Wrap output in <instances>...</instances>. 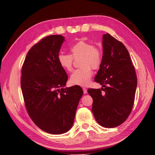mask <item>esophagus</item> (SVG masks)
I'll list each match as a JSON object with an SVG mask.
<instances>
[{"label": "esophagus", "instance_id": "34e87169", "mask_svg": "<svg viewBox=\"0 0 155 155\" xmlns=\"http://www.w3.org/2000/svg\"><path fill=\"white\" fill-rule=\"evenodd\" d=\"M83 92L84 94H87V90L85 87H83Z\"/></svg>", "mask_w": 155, "mask_h": 155}]
</instances>
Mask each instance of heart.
Wrapping results in <instances>:
<instances>
[{"label":"heart","mask_w":155,"mask_h":155,"mask_svg":"<svg viewBox=\"0 0 155 155\" xmlns=\"http://www.w3.org/2000/svg\"><path fill=\"white\" fill-rule=\"evenodd\" d=\"M72 55L60 53L58 56V63L63 69L70 71L72 68L74 58L82 56L81 68L75 70L70 76V81L74 85H85L90 81L92 75L91 67L97 69L102 61L101 51L95 48L92 43L86 41H79L70 46Z\"/></svg>","instance_id":"heart-1"}]
</instances>
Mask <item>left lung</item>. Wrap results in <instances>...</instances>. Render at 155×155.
I'll use <instances>...</instances> for the list:
<instances>
[{"label": "left lung", "mask_w": 155, "mask_h": 155, "mask_svg": "<svg viewBox=\"0 0 155 155\" xmlns=\"http://www.w3.org/2000/svg\"><path fill=\"white\" fill-rule=\"evenodd\" d=\"M102 45V61L94 78L102 87L89 88L88 93L93 99L92 110L97 122L113 128L123 124L132 110L137 77L123 43L107 33Z\"/></svg>", "instance_id": "obj_1"}]
</instances>
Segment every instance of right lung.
I'll return each mask as SVG.
<instances>
[{
  "label": "right lung",
  "mask_w": 155,
  "mask_h": 155,
  "mask_svg": "<svg viewBox=\"0 0 155 155\" xmlns=\"http://www.w3.org/2000/svg\"><path fill=\"white\" fill-rule=\"evenodd\" d=\"M64 41L61 35L41 39L28 52L21 72V85L28 113L39 128L54 134L71 129L83 94L78 85L64 88L68 76L58 56Z\"/></svg>",
  "instance_id": "right-lung-1"
}]
</instances>
